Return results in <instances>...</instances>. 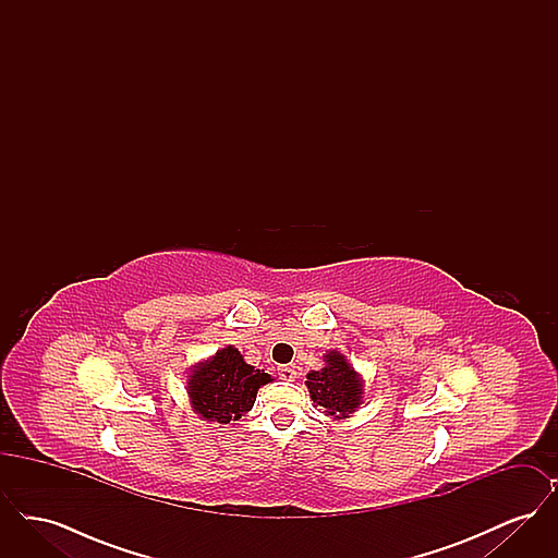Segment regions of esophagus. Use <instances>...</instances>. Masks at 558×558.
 I'll return each instance as SVG.
<instances>
[{"mask_svg": "<svg viewBox=\"0 0 558 558\" xmlns=\"http://www.w3.org/2000/svg\"><path fill=\"white\" fill-rule=\"evenodd\" d=\"M278 376L282 380H294L296 378V371H294V366H280L278 368Z\"/></svg>", "mask_w": 558, "mask_h": 558, "instance_id": "esophagus-1", "label": "esophagus"}]
</instances>
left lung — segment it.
<instances>
[{"label":"left lung","instance_id":"obj_1","mask_svg":"<svg viewBox=\"0 0 558 558\" xmlns=\"http://www.w3.org/2000/svg\"><path fill=\"white\" fill-rule=\"evenodd\" d=\"M324 357L326 366L310 372L305 385L314 403L324 408L326 416L347 418V414L355 412L362 403V380L339 351H330Z\"/></svg>","mask_w":558,"mask_h":558}]
</instances>
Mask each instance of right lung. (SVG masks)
Returning a JSON list of instances; mask_svg holds the SVG:
<instances>
[{
	"instance_id": "obj_1",
	"label": "right lung",
	"mask_w": 558,
	"mask_h": 558,
	"mask_svg": "<svg viewBox=\"0 0 558 558\" xmlns=\"http://www.w3.org/2000/svg\"><path fill=\"white\" fill-rule=\"evenodd\" d=\"M269 380L267 372L255 371L242 360L239 349L226 347L192 371L187 396L198 416L228 425L253 408L257 389Z\"/></svg>"
}]
</instances>
